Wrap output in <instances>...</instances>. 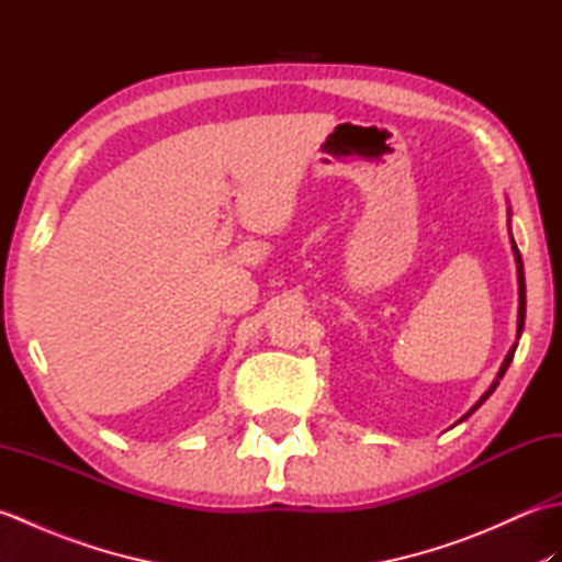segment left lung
<instances>
[{"label":"left lung","instance_id":"left-lung-1","mask_svg":"<svg viewBox=\"0 0 562 562\" xmlns=\"http://www.w3.org/2000/svg\"><path fill=\"white\" fill-rule=\"evenodd\" d=\"M512 250H515V260H517V280H519V316H517V338H519V336H521V330H524V316H527V284H524V262H521V254H519V248H517V244H515V238H512ZM515 350H517V342L512 345V348H509V352H507V357H505V362H503V367H499V372H497V379L493 381V386L483 393L481 401L475 403L473 408L461 417V420H465V417H469L473 411H479L481 405L487 401V396H491V393L497 389L499 379H503V376H505V372H507V367H509V362H512V357H515ZM461 420H459V423H461Z\"/></svg>","mask_w":562,"mask_h":562}]
</instances>
